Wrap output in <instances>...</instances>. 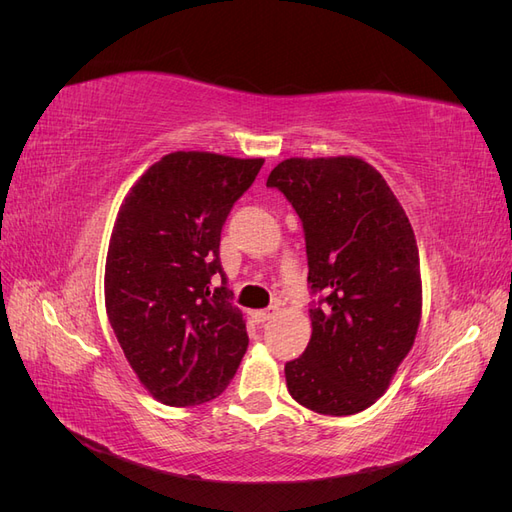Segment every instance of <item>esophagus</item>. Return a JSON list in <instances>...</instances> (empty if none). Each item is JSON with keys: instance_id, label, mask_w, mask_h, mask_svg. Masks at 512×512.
<instances>
[{"instance_id": "esophagus-1", "label": "esophagus", "mask_w": 512, "mask_h": 512, "mask_svg": "<svg viewBox=\"0 0 512 512\" xmlns=\"http://www.w3.org/2000/svg\"><path fill=\"white\" fill-rule=\"evenodd\" d=\"M273 316H275V312H271V309H258V312H254V314H252L254 322H258V324H265V322H269Z\"/></svg>"}]
</instances>
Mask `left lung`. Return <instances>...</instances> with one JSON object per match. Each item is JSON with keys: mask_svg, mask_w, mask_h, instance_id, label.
Segmentation results:
<instances>
[{"mask_svg": "<svg viewBox=\"0 0 512 512\" xmlns=\"http://www.w3.org/2000/svg\"><path fill=\"white\" fill-rule=\"evenodd\" d=\"M305 232L312 337L286 363L294 401L318 414H356L389 389L423 312L421 260L404 207L356 156L288 158L267 179Z\"/></svg>", "mask_w": 512, "mask_h": 512, "instance_id": "8db88e82", "label": "left lung"}]
</instances>
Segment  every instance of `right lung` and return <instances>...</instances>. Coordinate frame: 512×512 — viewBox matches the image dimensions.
<instances>
[{"mask_svg":"<svg viewBox=\"0 0 512 512\" xmlns=\"http://www.w3.org/2000/svg\"><path fill=\"white\" fill-rule=\"evenodd\" d=\"M262 158L175 151L123 198L108 241L106 316L136 378L166 406L224 393L247 350L245 316L230 303L220 235ZM220 272L223 286L210 288Z\"/></svg>","mask_w":512,"mask_h":512,"instance_id":"1","label":"right lung"}]
</instances>
